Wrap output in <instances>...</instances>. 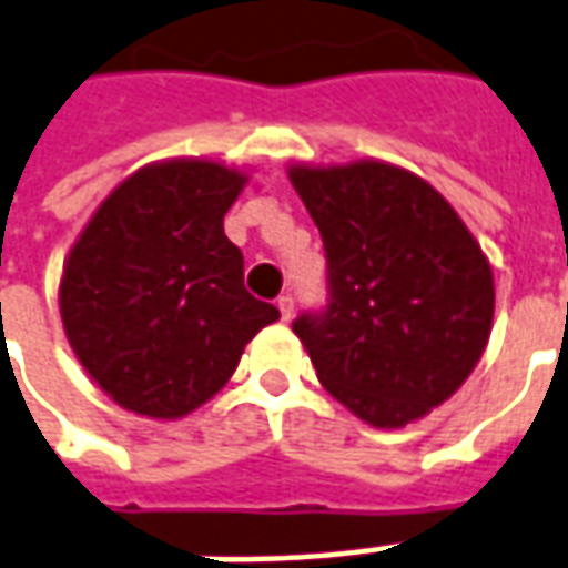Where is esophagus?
Returning a JSON list of instances; mask_svg holds the SVG:
<instances>
[{"mask_svg":"<svg viewBox=\"0 0 568 568\" xmlns=\"http://www.w3.org/2000/svg\"><path fill=\"white\" fill-rule=\"evenodd\" d=\"M276 307H280V313H283V320H292V316H295V297H292V295H280V301H276Z\"/></svg>","mask_w":568,"mask_h":568,"instance_id":"1","label":"esophagus"}]
</instances>
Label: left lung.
<instances>
[{
	"label": "left lung",
	"instance_id": "8db88e82",
	"mask_svg": "<svg viewBox=\"0 0 568 568\" xmlns=\"http://www.w3.org/2000/svg\"><path fill=\"white\" fill-rule=\"evenodd\" d=\"M320 227L328 304L295 332L328 394L372 427H406L446 403L489 344V257L458 212L399 165H292Z\"/></svg>",
	"mask_w": 568,
	"mask_h": 568
}]
</instances>
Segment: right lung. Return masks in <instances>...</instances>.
<instances>
[{"mask_svg":"<svg viewBox=\"0 0 568 568\" xmlns=\"http://www.w3.org/2000/svg\"><path fill=\"white\" fill-rule=\"evenodd\" d=\"M245 181L221 162H150L98 205L63 261L67 341L98 387L134 415H190L280 320L245 292L243 252L224 236Z\"/></svg>","mask_w":568,"mask_h":568,"instance_id":"add662e5","label":"right lung"}]
</instances>
